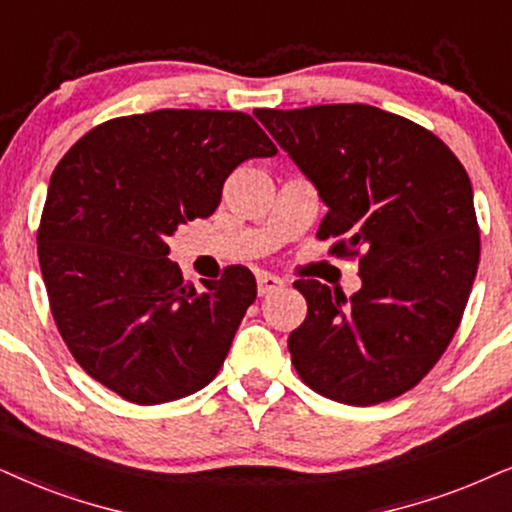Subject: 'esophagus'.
I'll list each match as a JSON object with an SVG mask.
<instances>
[{"mask_svg": "<svg viewBox=\"0 0 512 512\" xmlns=\"http://www.w3.org/2000/svg\"><path fill=\"white\" fill-rule=\"evenodd\" d=\"M283 286H286V281L278 276H271V274L257 276V293H260L262 297L276 293V290H281Z\"/></svg>", "mask_w": 512, "mask_h": 512, "instance_id": "34e87169", "label": "esophagus"}]
</instances>
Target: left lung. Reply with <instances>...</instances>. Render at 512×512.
<instances>
[{
	"instance_id": "left-lung-1",
	"label": "left lung",
	"mask_w": 512,
	"mask_h": 512,
	"mask_svg": "<svg viewBox=\"0 0 512 512\" xmlns=\"http://www.w3.org/2000/svg\"><path fill=\"white\" fill-rule=\"evenodd\" d=\"M255 115L328 205L316 231L328 255L359 260L349 300L316 278L293 283L307 300L288 338L297 375L349 406L409 392L461 326L480 264L468 172L430 129L366 103Z\"/></svg>"
}]
</instances>
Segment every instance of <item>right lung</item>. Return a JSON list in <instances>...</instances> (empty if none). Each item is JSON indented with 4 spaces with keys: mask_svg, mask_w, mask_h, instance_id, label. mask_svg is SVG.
Listing matches in <instances>:
<instances>
[{
    "mask_svg": "<svg viewBox=\"0 0 512 512\" xmlns=\"http://www.w3.org/2000/svg\"><path fill=\"white\" fill-rule=\"evenodd\" d=\"M276 153L248 113L165 108L101 122L63 155L37 257L58 333L96 383L153 406L219 373L255 276L231 264L196 290L167 260V238L217 210L238 165Z\"/></svg>",
    "mask_w": 512,
    "mask_h": 512,
    "instance_id": "right-lung-1",
    "label": "right lung"
}]
</instances>
